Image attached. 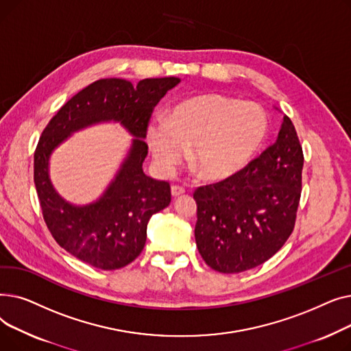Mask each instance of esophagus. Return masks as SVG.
Returning <instances> with one entry per match:
<instances>
[{
  "label": "esophagus",
  "mask_w": 351,
  "mask_h": 351,
  "mask_svg": "<svg viewBox=\"0 0 351 351\" xmlns=\"http://www.w3.org/2000/svg\"><path fill=\"white\" fill-rule=\"evenodd\" d=\"M171 192H172V196H180V195H183L185 193V188H182V186H179V185H173L172 188H171Z\"/></svg>",
  "instance_id": "esophagus-1"
}]
</instances>
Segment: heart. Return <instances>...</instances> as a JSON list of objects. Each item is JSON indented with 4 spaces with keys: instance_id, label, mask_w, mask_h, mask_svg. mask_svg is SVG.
<instances>
[{
    "instance_id": "b5f03b06",
    "label": "heart",
    "mask_w": 351,
    "mask_h": 351,
    "mask_svg": "<svg viewBox=\"0 0 351 351\" xmlns=\"http://www.w3.org/2000/svg\"><path fill=\"white\" fill-rule=\"evenodd\" d=\"M267 132L263 109L223 95H204L155 118L146 141L156 165L172 172L191 145V162L205 178L223 179L245 168Z\"/></svg>"
}]
</instances>
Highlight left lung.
Segmentation results:
<instances>
[{
	"label": "left lung",
	"instance_id": "8db88e82",
	"mask_svg": "<svg viewBox=\"0 0 351 351\" xmlns=\"http://www.w3.org/2000/svg\"><path fill=\"white\" fill-rule=\"evenodd\" d=\"M303 162L296 129L283 115L278 139L259 158L195 191V239L208 266L241 273L280 250L296 223Z\"/></svg>",
	"mask_w": 351,
	"mask_h": 351
}]
</instances>
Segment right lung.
Instances as JSON below:
<instances>
[{
  "mask_svg": "<svg viewBox=\"0 0 351 351\" xmlns=\"http://www.w3.org/2000/svg\"><path fill=\"white\" fill-rule=\"evenodd\" d=\"M176 77L92 82L73 95L45 126L34 154V182L43 216L57 243L77 259L115 270L134 262L146 242L154 213L171 204L168 182L143 173L146 128L152 110ZM119 121L136 138L114 180L94 204L77 207L61 198L49 179V156L71 133L99 121Z\"/></svg>",
  "mask_w": 351,
  "mask_h": 351,
  "instance_id": "right-lung-1",
  "label": "right lung"
}]
</instances>
